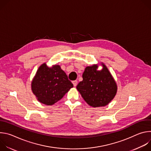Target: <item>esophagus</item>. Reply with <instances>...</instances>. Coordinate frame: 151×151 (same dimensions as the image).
I'll list each match as a JSON object with an SVG mask.
<instances>
[{
  "label": "esophagus",
  "instance_id": "1",
  "mask_svg": "<svg viewBox=\"0 0 151 151\" xmlns=\"http://www.w3.org/2000/svg\"><path fill=\"white\" fill-rule=\"evenodd\" d=\"M72 82H73V85H74V87H76V86L77 84H78V81H73Z\"/></svg>",
  "mask_w": 151,
  "mask_h": 151
}]
</instances>
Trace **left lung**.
<instances>
[{"label":"left lung","instance_id":"1","mask_svg":"<svg viewBox=\"0 0 151 151\" xmlns=\"http://www.w3.org/2000/svg\"><path fill=\"white\" fill-rule=\"evenodd\" d=\"M101 65L100 70H97L98 64L86 67L83 80L76 86L83 100L93 107L107 105L117 93L116 82L112 74L103 63Z\"/></svg>","mask_w":151,"mask_h":151}]
</instances>
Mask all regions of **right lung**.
Returning a JSON list of instances; mask_svg holds the SVG:
<instances>
[{"instance_id": "obj_1", "label": "right lung", "mask_w": 151, "mask_h": 151, "mask_svg": "<svg viewBox=\"0 0 151 151\" xmlns=\"http://www.w3.org/2000/svg\"><path fill=\"white\" fill-rule=\"evenodd\" d=\"M73 83L60 65L48 67L46 63L38 68L31 83V88L37 100L46 105H52L65 95Z\"/></svg>"}]
</instances>
